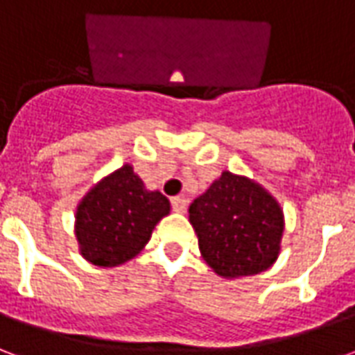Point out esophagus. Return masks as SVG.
<instances>
[{
  "instance_id": "34e87169",
  "label": "esophagus",
  "mask_w": 355,
  "mask_h": 355,
  "mask_svg": "<svg viewBox=\"0 0 355 355\" xmlns=\"http://www.w3.org/2000/svg\"><path fill=\"white\" fill-rule=\"evenodd\" d=\"M171 207L173 211H177V213H184L186 211V200L184 198H171Z\"/></svg>"
}]
</instances>
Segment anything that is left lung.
<instances>
[{
	"mask_svg": "<svg viewBox=\"0 0 355 355\" xmlns=\"http://www.w3.org/2000/svg\"><path fill=\"white\" fill-rule=\"evenodd\" d=\"M188 213L201 257L223 277L261 274L279 254L283 211L249 178L224 171Z\"/></svg>",
	"mask_w": 355,
	"mask_h": 355,
	"instance_id": "8db88e82",
	"label": "left lung"
}]
</instances>
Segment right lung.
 Wrapping results in <instances>:
<instances>
[{
	"mask_svg": "<svg viewBox=\"0 0 355 355\" xmlns=\"http://www.w3.org/2000/svg\"><path fill=\"white\" fill-rule=\"evenodd\" d=\"M169 209L162 192L146 190L131 165H123L102 178L78 205L80 253L94 266L123 264L142 251Z\"/></svg>",
	"mask_w": 355,
	"mask_h": 355,
	"instance_id": "right-lung-1",
	"label": "right lung"
}]
</instances>
